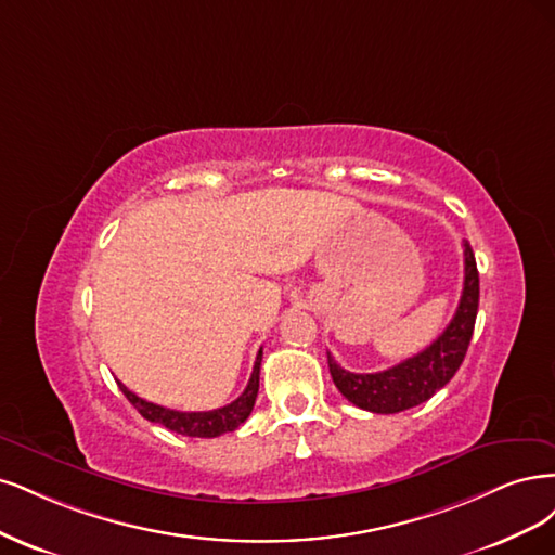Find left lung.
I'll return each mask as SVG.
<instances>
[{
    "label": "left lung",
    "instance_id": "left-lung-1",
    "mask_svg": "<svg viewBox=\"0 0 555 555\" xmlns=\"http://www.w3.org/2000/svg\"><path fill=\"white\" fill-rule=\"evenodd\" d=\"M463 262H466V270H463L466 276H463V293L452 323L415 357H408L387 371L352 373L338 366L327 352L332 380L350 403L378 415L401 413L428 401L454 378L470 346L479 307V274L468 242H463Z\"/></svg>",
    "mask_w": 555,
    "mask_h": 555
}]
</instances>
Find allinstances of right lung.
Returning <instances> with one entry per match:
<instances>
[{
  "instance_id": "obj_1",
  "label": "right lung",
  "mask_w": 555,
  "mask_h": 555,
  "mask_svg": "<svg viewBox=\"0 0 555 555\" xmlns=\"http://www.w3.org/2000/svg\"><path fill=\"white\" fill-rule=\"evenodd\" d=\"M260 362H262V348L258 350L254 373H251V378H248V385L242 395L232 403L217 408V410H207V413H182V410H170L164 405H156V403H150L145 399L135 397L133 391L124 387L121 383H117V385L124 391V397H127L135 405L138 413L145 420L166 426V428H170V431L180 434V436L217 438L221 434L235 431V428L242 422H246L248 415H251L256 397H258V385H260Z\"/></svg>"
}]
</instances>
